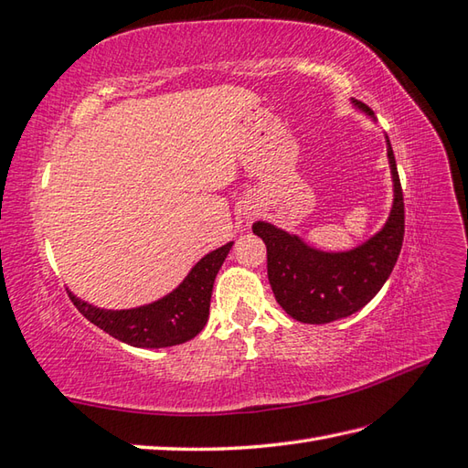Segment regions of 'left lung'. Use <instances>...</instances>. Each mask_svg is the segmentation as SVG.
Returning <instances> with one entry per match:
<instances>
[{"label": "left lung", "instance_id": "1", "mask_svg": "<svg viewBox=\"0 0 468 468\" xmlns=\"http://www.w3.org/2000/svg\"><path fill=\"white\" fill-rule=\"evenodd\" d=\"M367 115L371 109L353 101ZM393 178V207L386 227L351 251L326 253L308 247L270 223H253V233L268 247V280L278 304L306 324H326L351 316L378 294L389 278L404 243V192L388 140Z\"/></svg>", "mask_w": 468, "mask_h": 468}]
</instances>
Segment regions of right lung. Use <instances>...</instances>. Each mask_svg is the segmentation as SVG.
<instances>
[{"instance_id": "right-lung-1", "label": "right lung", "mask_w": 468, "mask_h": 468, "mask_svg": "<svg viewBox=\"0 0 468 468\" xmlns=\"http://www.w3.org/2000/svg\"><path fill=\"white\" fill-rule=\"evenodd\" d=\"M233 243H227L207 253L176 290L140 308L103 310L87 304L70 292L69 296L82 316L101 331L115 336L117 341L142 346V349L182 345L205 328L213 283Z\"/></svg>"}]
</instances>
